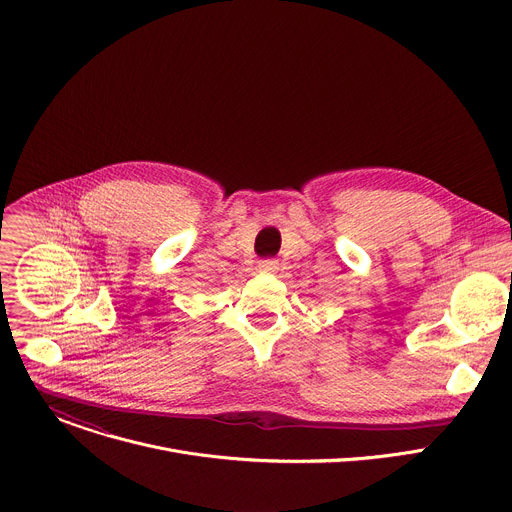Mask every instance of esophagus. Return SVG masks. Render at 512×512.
I'll use <instances>...</instances> for the list:
<instances>
[{
	"label": "esophagus",
	"mask_w": 512,
	"mask_h": 512,
	"mask_svg": "<svg viewBox=\"0 0 512 512\" xmlns=\"http://www.w3.org/2000/svg\"><path fill=\"white\" fill-rule=\"evenodd\" d=\"M259 269L265 271V273H275V271L279 269V261H277V259H271V257H269V259H261V261H259Z\"/></svg>",
	"instance_id": "34e87169"
}]
</instances>
